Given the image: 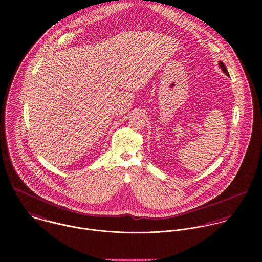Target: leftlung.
<instances>
[{
	"label": "left lung",
	"instance_id": "1",
	"mask_svg": "<svg viewBox=\"0 0 262 262\" xmlns=\"http://www.w3.org/2000/svg\"><path fill=\"white\" fill-rule=\"evenodd\" d=\"M219 66H220V68L222 69V71L224 72L225 74L227 75H229V73H228V71H227V69H226V67H225V64L222 62V61H220V62H219Z\"/></svg>",
	"mask_w": 262,
	"mask_h": 262
}]
</instances>
